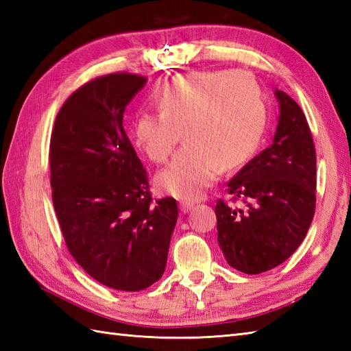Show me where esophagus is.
Segmentation results:
<instances>
[{"label":"esophagus","instance_id":"34e87169","mask_svg":"<svg viewBox=\"0 0 351 351\" xmlns=\"http://www.w3.org/2000/svg\"><path fill=\"white\" fill-rule=\"evenodd\" d=\"M193 205H195V202H191V200H181V202H180V208H181L182 213L190 211Z\"/></svg>","mask_w":351,"mask_h":351}]
</instances>
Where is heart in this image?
<instances>
[{
	"label": "heart",
	"instance_id": "b5f03b06",
	"mask_svg": "<svg viewBox=\"0 0 351 351\" xmlns=\"http://www.w3.org/2000/svg\"><path fill=\"white\" fill-rule=\"evenodd\" d=\"M158 111L134 121V138L149 160H169L184 130L185 145L156 178L171 196L197 199L223 167L255 154L265 128L263 92L244 71H196L171 78L156 93Z\"/></svg>",
	"mask_w": 351,
	"mask_h": 351
}]
</instances>
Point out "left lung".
<instances>
[{
  "instance_id": "8db88e82",
  "label": "left lung",
  "mask_w": 351,
  "mask_h": 351,
  "mask_svg": "<svg viewBox=\"0 0 351 351\" xmlns=\"http://www.w3.org/2000/svg\"><path fill=\"white\" fill-rule=\"evenodd\" d=\"M276 96L280 116L273 145L228 181L230 202L219 199L215 205L220 249L228 264L245 274L287 261L315 213L317 155L306 116L285 92Z\"/></svg>"
}]
</instances>
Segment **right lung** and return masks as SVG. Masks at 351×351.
Instances as JSON below:
<instances>
[{"label":"right lung","mask_w":351,"mask_h":351,"mask_svg":"<svg viewBox=\"0 0 351 351\" xmlns=\"http://www.w3.org/2000/svg\"><path fill=\"white\" fill-rule=\"evenodd\" d=\"M146 77H96L64 101L49 143L52 204L64 243L95 280L140 291L160 280L178 219L173 197L152 199L147 171L123 130Z\"/></svg>","instance_id":"right-lung-1"}]
</instances>
